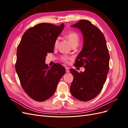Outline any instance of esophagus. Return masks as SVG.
Segmentation results:
<instances>
[{
	"instance_id": "obj_1",
	"label": "esophagus",
	"mask_w": 128,
	"mask_h": 128,
	"mask_svg": "<svg viewBox=\"0 0 128 128\" xmlns=\"http://www.w3.org/2000/svg\"><path fill=\"white\" fill-rule=\"evenodd\" d=\"M66 72H69V69L68 68H66Z\"/></svg>"
}]
</instances>
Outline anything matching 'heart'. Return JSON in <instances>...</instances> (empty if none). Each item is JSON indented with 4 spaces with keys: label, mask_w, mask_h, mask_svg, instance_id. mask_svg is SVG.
I'll list each match as a JSON object with an SVG mask.
<instances>
[{
    "label": "heart",
    "mask_w": 128,
    "mask_h": 128,
    "mask_svg": "<svg viewBox=\"0 0 128 128\" xmlns=\"http://www.w3.org/2000/svg\"><path fill=\"white\" fill-rule=\"evenodd\" d=\"M66 37L69 40V42H70L72 46H75V45H78L79 44V42L80 41V37L79 34L76 32H71L67 33L66 34ZM59 43V39L57 38L56 40L54 42V46L56 47ZM71 58L67 56H62L61 57V60L64 62L67 63L68 62V60L70 59Z\"/></svg>",
    "instance_id": "b5f03b06"
}]
</instances>
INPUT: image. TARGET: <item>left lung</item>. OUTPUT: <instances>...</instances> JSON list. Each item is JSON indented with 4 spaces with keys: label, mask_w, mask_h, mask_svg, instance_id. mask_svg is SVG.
<instances>
[{
    "label": "left lung",
    "mask_w": 128,
    "mask_h": 128,
    "mask_svg": "<svg viewBox=\"0 0 128 128\" xmlns=\"http://www.w3.org/2000/svg\"><path fill=\"white\" fill-rule=\"evenodd\" d=\"M82 33L84 44L75 60V66H84L85 71H70L74 80L70 86L73 96L80 101L94 98L102 89L110 69V54L102 32L88 20H81L72 25Z\"/></svg>",
    "instance_id": "8db88e82"
}]
</instances>
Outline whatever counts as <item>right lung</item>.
I'll return each instance as SVG.
<instances>
[{
    "mask_svg": "<svg viewBox=\"0 0 128 128\" xmlns=\"http://www.w3.org/2000/svg\"><path fill=\"white\" fill-rule=\"evenodd\" d=\"M64 28L63 24H38L26 31L18 45L15 70L23 89L36 101L52 96L66 72L59 64L49 67L45 63L47 54L53 53L54 42Z\"/></svg>",
    "mask_w": 128,
    "mask_h": 128,
    "instance_id": "obj_1",
    "label": "right lung"
}]
</instances>
